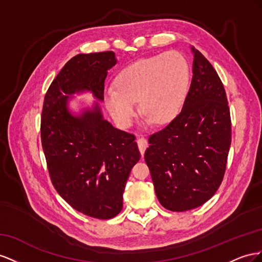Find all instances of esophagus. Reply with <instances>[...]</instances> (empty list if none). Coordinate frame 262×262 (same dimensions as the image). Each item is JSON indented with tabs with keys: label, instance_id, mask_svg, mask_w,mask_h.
Segmentation results:
<instances>
[{
	"label": "esophagus",
	"instance_id": "34e87169",
	"mask_svg": "<svg viewBox=\"0 0 262 262\" xmlns=\"http://www.w3.org/2000/svg\"><path fill=\"white\" fill-rule=\"evenodd\" d=\"M137 144H138V148H139V151L141 154V156H144L145 151H146V148L148 147V141L145 138H138L137 139Z\"/></svg>",
	"mask_w": 262,
	"mask_h": 262
}]
</instances>
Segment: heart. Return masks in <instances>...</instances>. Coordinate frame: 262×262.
Listing matches in <instances>:
<instances>
[{
    "mask_svg": "<svg viewBox=\"0 0 262 262\" xmlns=\"http://www.w3.org/2000/svg\"><path fill=\"white\" fill-rule=\"evenodd\" d=\"M190 67L177 51L141 58L117 74L116 89L107 86L104 103L121 127H128L137 113L136 102L145 113L144 123L168 124L180 113L190 89Z\"/></svg>",
    "mask_w": 262,
    "mask_h": 262,
    "instance_id": "1",
    "label": "heart"
}]
</instances>
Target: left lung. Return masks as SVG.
Masks as SVG:
<instances>
[{
  "label": "left lung",
  "instance_id": "1",
  "mask_svg": "<svg viewBox=\"0 0 262 262\" xmlns=\"http://www.w3.org/2000/svg\"><path fill=\"white\" fill-rule=\"evenodd\" d=\"M192 81L182 110L149 137L145 161L156 195L172 212L196 208L217 191L231 141L230 113L217 72L191 46Z\"/></svg>",
  "mask_w": 262,
  "mask_h": 262
}]
</instances>
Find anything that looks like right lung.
Returning a JSON list of instances; mask_svg holds the SVG:
<instances>
[{"label": "right lung", "mask_w": 262, "mask_h": 262, "mask_svg": "<svg viewBox=\"0 0 262 262\" xmlns=\"http://www.w3.org/2000/svg\"><path fill=\"white\" fill-rule=\"evenodd\" d=\"M117 63L113 51L79 54L64 64L45 95L41 145L57 192L78 212L99 220L123 208L132 168L140 158L135 136L103 116L107 71ZM90 92L97 100L72 110L74 95Z\"/></svg>", "instance_id": "add662e5"}]
</instances>
